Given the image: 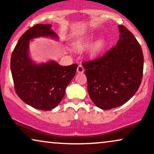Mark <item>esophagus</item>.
<instances>
[{"mask_svg":"<svg viewBox=\"0 0 154 154\" xmlns=\"http://www.w3.org/2000/svg\"><path fill=\"white\" fill-rule=\"evenodd\" d=\"M77 72L79 73H82L84 72V68L83 67V66L81 64H79V66H78V68H77Z\"/></svg>","mask_w":154,"mask_h":154,"instance_id":"esophagus-1","label":"esophagus"}]
</instances>
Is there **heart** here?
Instances as JSON below:
<instances>
[{
	"label": "heart",
	"mask_w": 154,
	"mask_h": 154,
	"mask_svg": "<svg viewBox=\"0 0 154 154\" xmlns=\"http://www.w3.org/2000/svg\"><path fill=\"white\" fill-rule=\"evenodd\" d=\"M88 45H89V42L86 41V42H84L79 43L76 47L79 50H82V49H84V48H86V47H87ZM103 45H104V42H103V41L99 40L98 42H97L91 49L92 53L95 54V53H97V52H99L102 49Z\"/></svg>",
	"instance_id": "obj_1"
}]
</instances>
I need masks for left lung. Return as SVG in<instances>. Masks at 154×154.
I'll use <instances>...</instances> for the list:
<instances>
[{
  "label": "left lung",
  "mask_w": 154,
  "mask_h": 154,
  "mask_svg": "<svg viewBox=\"0 0 154 154\" xmlns=\"http://www.w3.org/2000/svg\"><path fill=\"white\" fill-rule=\"evenodd\" d=\"M117 45L102 56L84 61L90 98L102 109L120 106L131 99L141 84L143 54L131 32L119 25Z\"/></svg>",
  "instance_id": "obj_1"
}]
</instances>
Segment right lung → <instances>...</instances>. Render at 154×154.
I'll use <instances>...</instances> for the list:
<instances>
[{"mask_svg": "<svg viewBox=\"0 0 154 154\" xmlns=\"http://www.w3.org/2000/svg\"><path fill=\"white\" fill-rule=\"evenodd\" d=\"M50 24H35L22 34L11 57L16 93L23 102L37 109L50 111L61 102L66 88L77 70V64L60 66L55 62L35 65L28 55L31 39L42 36L57 37Z\"/></svg>", "mask_w": 154, "mask_h": 154, "instance_id": "add662e5", "label": "right lung"}]
</instances>
